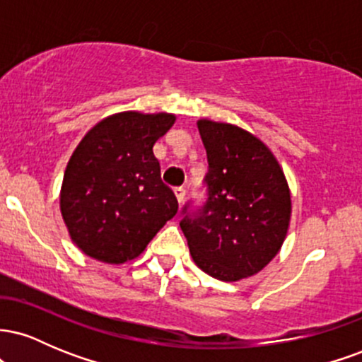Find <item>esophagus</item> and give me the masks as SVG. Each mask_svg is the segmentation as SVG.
<instances>
[{
	"mask_svg": "<svg viewBox=\"0 0 362 362\" xmlns=\"http://www.w3.org/2000/svg\"><path fill=\"white\" fill-rule=\"evenodd\" d=\"M173 192H175V195H177V201L180 202H184V199H185V189L184 187H175V190H173Z\"/></svg>",
	"mask_w": 362,
	"mask_h": 362,
	"instance_id": "34e87169",
	"label": "esophagus"
}]
</instances>
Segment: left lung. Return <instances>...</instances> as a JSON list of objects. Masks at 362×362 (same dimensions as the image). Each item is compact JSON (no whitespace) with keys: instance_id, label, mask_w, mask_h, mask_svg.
<instances>
[{"instance_id":"8db88e82","label":"left lung","mask_w":362,"mask_h":362,"mask_svg":"<svg viewBox=\"0 0 362 362\" xmlns=\"http://www.w3.org/2000/svg\"><path fill=\"white\" fill-rule=\"evenodd\" d=\"M197 129L209 163L207 202L180 228L199 269L224 282L247 279L277 255L288 235V180L252 132L209 119L197 120Z\"/></svg>"}]
</instances>
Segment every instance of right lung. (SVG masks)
Wrapping results in <instances>:
<instances>
[{
	"label": "right lung",
	"mask_w": 362,
	"mask_h": 362,
	"mask_svg": "<svg viewBox=\"0 0 362 362\" xmlns=\"http://www.w3.org/2000/svg\"><path fill=\"white\" fill-rule=\"evenodd\" d=\"M175 115L119 112L80 141L61 185V214L73 243L105 264L136 259L177 214L172 189L161 182L153 146Z\"/></svg>",
	"instance_id": "obj_1"
}]
</instances>
